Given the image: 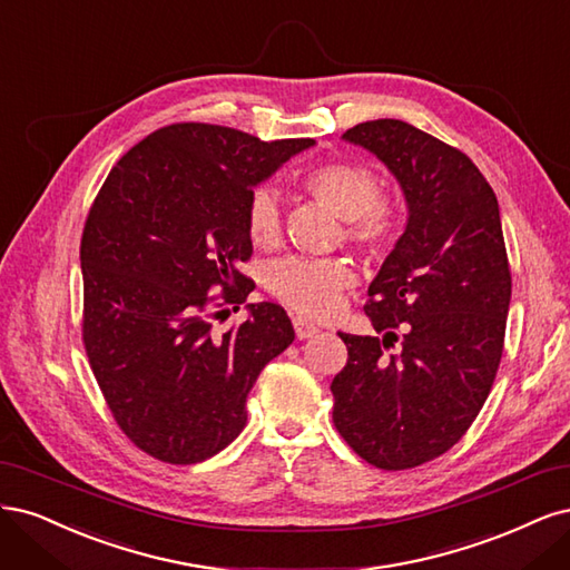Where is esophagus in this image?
<instances>
[{"label":"esophagus","mask_w":570,"mask_h":570,"mask_svg":"<svg viewBox=\"0 0 570 570\" xmlns=\"http://www.w3.org/2000/svg\"><path fill=\"white\" fill-rule=\"evenodd\" d=\"M293 328H296V336L301 338V341H305V338H309V336H315L320 328L312 324L309 320H305V317H293Z\"/></svg>","instance_id":"esophagus-1"}]
</instances>
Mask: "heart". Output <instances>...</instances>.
<instances>
[{"label": "heart", "mask_w": 570, "mask_h": 570, "mask_svg": "<svg viewBox=\"0 0 570 570\" xmlns=\"http://www.w3.org/2000/svg\"><path fill=\"white\" fill-rule=\"evenodd\" d=\"M303 189L345 219V242L370 261H383L405 232V208L381 194L379 175L360 160H324L303 175ZM246 232L258 248H274L282 238V198L261 187L246 206ZM355 284V269L345 261L286 258L267 274L274 298L307 317H326L338 307L341 293Z\"/></svg>", "instance_id": "b5f03b06"}]
</instances>
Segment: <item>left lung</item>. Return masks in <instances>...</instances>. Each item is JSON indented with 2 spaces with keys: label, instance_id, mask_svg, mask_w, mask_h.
Here are the masks:
<instances>
[{
  "label": "left lung",
  "instance_id": "obj_1",
  "mask_svg": "<svg viewBox=\"0 0 570 570\" xmlns=\"http://www.w3.org/2000/svg\"><path fill=\"white\" fill-rule=\"evenodd\" d=\"M343 137L389 165L410 219L364 303L376 336L338 334L334 426L364 462L405 471L462 440L498 376L511 301L498 196L466 154L410 122Z\"/></svg>",
  "mask_w": 570,
  "mask_h": 570
}]
</instances>
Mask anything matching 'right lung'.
<instances>
[{
	"label": "right lung",
	"mask_w": 570,
	"mask_h": 570,
	"mask_svg": "<svg viewBox=\"0 0 570 570\" xmlns=\"http://www.w3.org/2000/svg\"><path fill=\"white\" fill-rule=\"evenodd\" d=\"M312 144L175 122L135 144L89 208L82 343L116 424L160 462L225 450L246 426L263 366L296 338L277 303H250L248 320L225 332L213 320L255 288L238 272L253 255V187Z\"/></svg>",
	"instance_id": "right-lung-1"
}]
</instances>
